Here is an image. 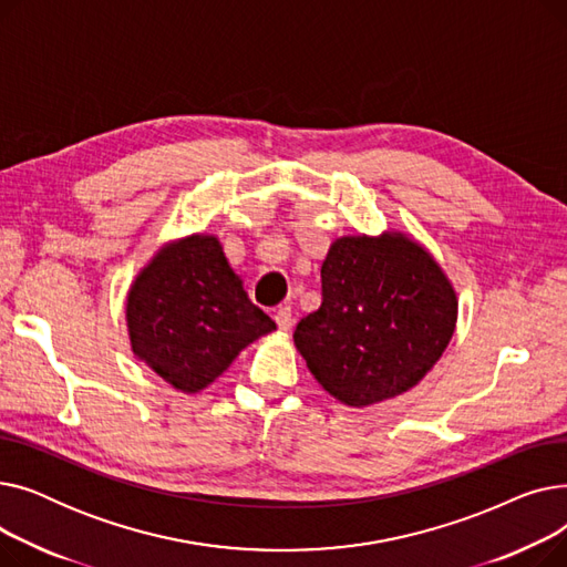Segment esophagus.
I'll list each match as a JSON object with an SVG mask.
<instances>
[{"label":"esophagus","mask_w":567,"mask_h":567,"mask_svg":"<svg viewBox=\"0 0 567 567\" xmlns=\"http://www.w3.org/2000/svg\"><path fill=\"white\" fill-rule=\"evenodd\" d=\"M274 319H276L280 331H289V329H291V308H289V306L278 308L276 315H274Z\"/></svg>","instance_id":"34e87169"}]
</instances>
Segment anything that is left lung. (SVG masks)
I'll list each match as a JSON object with an SVG mask.
<instances>
[{
	"instance_id": "left-lung-1",
	"label": "left lung",
	"mask_w": 567,
	"mask_h": 567,
	"mask_svg": "<svg viewBox=\"0 0 567 567\" xmlns=\"http://www.w3.org/2000/svg\"><path fill=\"white\" fill-rule=\"evenodd\" d=\"M457 323V293L439 261L404 231L340 236L321 264V306L293 331L321 389L372 406L413 389Z\"/></svg>"
}]
</instances>
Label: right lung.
<instances>
[{"mask_svg": "<svg viewBox=\"0 0 567 567\" xmlns=\"http://www.w3.org/2000/svg\"><path fill=\"white\" fill-rule=\"evenodd\" d=\"M131 349L186 395L212 385L257 338L276 331L244 289L214 234L163 246L126 296Z\"/></svg>", "mask_w": 567, "mask_h": 567, "instance_id": "add662e5", "label": "right lung"}]
</instances>
